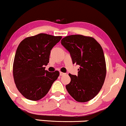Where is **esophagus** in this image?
I'll return each instance as SVG.
<instances>
[{
    "instance_id": "34e87169",
    "label": "esophagus",
    "mask_w": 126,
    "mask_h": 126,
    "mask_svg": "<svg viewBox=\"0 0 126 126\" xmlns=\"http://www.w3.org/2000/svg\"><path fill=\"white\" fill-rule=\"evenodd\" d=\"M59 75H60V76H63V75H65V73H63V72H60L59 73Z\"/></svg>"
}]
</instances>
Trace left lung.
<instances>
[{
	"label": "left lung",
	"instance_id": "obj_1",
	"mask_svg": "<svg viewBox=\"0 0 126 126\" xmlns=\"http://www.w3.org/2000/svg\"><path fill=\"white\" fill-rule=\"evenodd\" d=\"M61 43L70 53L73 63L80 66L77 76L69 74L71 81L66 85L67 90L76 101L91 100L101 90L106 78L101 46L93 37L79 34L66 36Z\"/></svg>",
	"mask_w": 126,
	"mask_h": 126
}]
</instances>
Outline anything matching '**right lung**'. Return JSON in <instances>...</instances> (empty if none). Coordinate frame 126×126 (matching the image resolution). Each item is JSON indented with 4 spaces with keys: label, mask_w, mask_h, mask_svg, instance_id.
<instances>
[{
    "label": "right lung",
    "mask_w": 126,
    "mask_h": 126,
    "mask_svg": "<svg viewBox=\"0 0 126 126\" xmlns=\"http://www.w3.org/2000/svg\"><path fill=\"white\" fill-rule=\"evenodd\" d=\"M61 38L41 33L19 44L14 60L13 77L18 90L27 99H41L58 79L59 72H48L45 66L49 63L51 49Z\"/></svg>",
    "instance_id": "right-lung-1"
}]
</instances>
